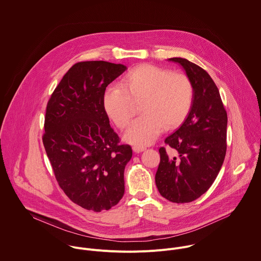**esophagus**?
I'll use <instances>...</instances> for the list:
<instances>
[{"mask_svg": "<svg viewBox=\"0 0 261 261\" xmlns=\"http://www.w3.org/2000/svg\"><path fill=\"white\" fill-rule=\"evenodd\" d=\"M145 149H146L145 147H139V146H134V147H133V150H134V152H136V153L143 152Z\"/></svg>", "mask_w": 261, "mask_h": 261, "instance_id": "1", "label": "esophagus"}]
</instances>
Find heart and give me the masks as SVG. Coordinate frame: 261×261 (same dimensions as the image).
I'll return each mask as SVG.
<instances>
[{"label": "heart", "instance_id": "1", "mask_svg": "<svg viewBox=\"0 0 261 261\" xmlns=\"http://www.w3.org/2000/svg\"><path fill=\"white\" fill-rule=\"evenodd\" d=\"M140 103V112L124 134V140L143 147L152 144L164 129L181 125L189 115L194 101V86L183 73L144 64L129 70L119 85L106 88L102 97L108 117L123 129Z\"/></svg>", "mask_w": 261, "mask_h": 261}]
</instances>
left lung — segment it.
Segmentation results:
<instances>
[{
  "label": "left lung",
  "mask_w": 261,
  "mask_h": 261,
  "mask_svg": "<svg viewBox=\"0 0 261 261\" xmlns=\"http://www.w3.org/2000/svg\"><path fill=\"white\" fill-rule=\"evenodd\" d=\"M179 63L194 86L191 111L182 125L165 140L176 150L171 157L161 147L155 181L160 194L176 203L190 202L214 183L227 151V111L219 89L202 68L182 58Z\"/></svg>",
  "instance_id": "1"
}]
</instances>
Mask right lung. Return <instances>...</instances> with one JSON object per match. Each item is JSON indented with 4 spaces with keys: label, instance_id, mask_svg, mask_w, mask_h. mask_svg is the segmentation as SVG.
<instances>
[{
    "label": "right lung",
    "instance_id": "obj_1",
    "mask_svg": "<svg viewBox=\"0 0 261 261\" xmlns=\"http://www.w3.org/2000/svg\"><path fill=\"white\" fill-rule=\"evenodd\" d=\"M126 68L103 61L75 64L53 92L42 143L56 179L76 204L109 210L124 193L123 172L133 156L109 124L102 97Z\"/></svg>",
    "mask_w": 261,
    "mask_h": 261
}]
</instances>
